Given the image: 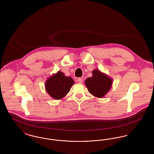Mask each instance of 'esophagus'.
Listing matches in <instances>:
<instances>
[{
	"mask_svg": "<svg viewBox=\"0 0 154 154\" xmlns=\"http://www.w3.org/2000/svg\"><path fill=\"white\" fill-rule=\"evenodd\" d=\"M77 81H78L79 82H80V83H82V79H81V78H79V79H77Z\"/></svg>",
	"mask_w": 154,
	"mask_h": 154,
	"instance_id": "esophagus-1",
	"label": "esophagus"
}]
</instances>
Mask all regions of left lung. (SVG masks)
I'll list each match as a JSON object with an SVG mask.
<instances>
[{
    "instance_id": "1",
    "label": "left lung",
    "mask_w": 154,
    "mask_h": 154,
    "mask_svg": "<svg viewBox=\"0 0 154 154\" xmlns=\"http://www.w3.org/2000/svg\"><path fill=\"white\" fill-rule=\"evenodd\" d=\"M92 74L91 77L85 81V85L90 94L96 97L102 98L111 88L112 79L97 69L94 70Z\"/></svg>"
}]
</instances>
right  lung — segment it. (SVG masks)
I'll return each mask as SVG.
<instances>
[{"label": "right lung", "instance_id": "right-lung-1", "mask_svg": "<svg viewBox=\"0 0 154 154\" xmlns=\"http://www.w3.org/2000/svg\"><path fill=\"white\" fill-rule=\"evenodd\" d=\"M74 84V81L71 77H66L63 72L58 71L46 80L45 88L51 97L59 100L68 94Z\"/></svg>", "mask_w": 154, "mask_h": 154}]
</instances>
